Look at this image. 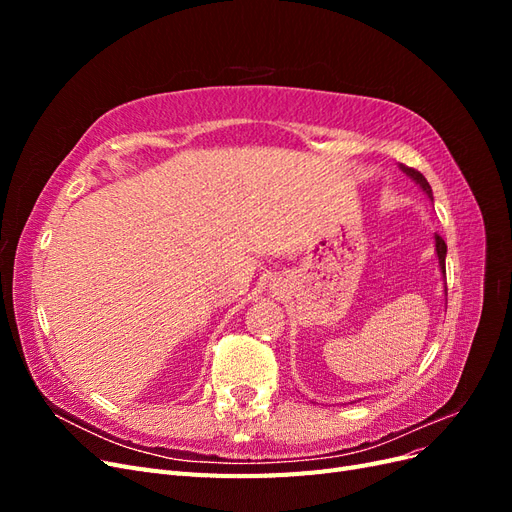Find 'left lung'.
I'll list each match as a JSON object with an SVG mask.
<instances>
[{
	"mask_svg": "<svg viewBox=\"0 0 512 512\" xmlns=\"http://www.w3.org/2000/svg\"><path fill=\"white\" fill-rule=\"evenodd\" d=\"M401 170H404V173L410 177V179H414L418 185H421L423 188V192L433 200V194H431V185L427 183V179L418 173V170H414V168H410V166H404L401 164ZM436 252H438V262H440V269H442V273L446 275V243H444V239L440 237V235H436Z\"/></svg>",
	"mask_w": 512,
	"mask_h": 512,
	"instance_id": "obj_1",
	"label": "left lung"
}]
</instances>
